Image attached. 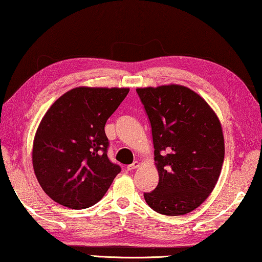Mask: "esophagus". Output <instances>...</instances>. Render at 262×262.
Returning a JSON list of instances; mask_svg holds the SVG:
<instances>
[{
    "label": "esophagus",
    "mask_w": 262,
    "mask_h": 262,
    "mask_svg": "<svg viewBox=\"0 0 262 262\" xmlns=\"http://www.w3.org/2000/svg\"><path fill=\"white\" fill-rule=\"evenodd\" d=\"M139 161H135V162H133L132 164H129V165H127V170H134V169H136L139 167Z\"/></svg>",
    "instance_id": "1"
}]
</instances>
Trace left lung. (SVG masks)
I'll use <instances>...</instances> for the list:
<instances>
[{
    "instance_id": "1",
    "label": "left lung",
    "mask_w": 262,
    "mask_h": 262,
    "mask_svg": "<svg viewBox=\"0 0 262 262\" xmlns=\"http://www.w3.org/2000/svg\"><path fill=\"white\" fill-rule=\"evenodd\" d=\"M151 126L160 181L144 193L154 211L189 213L212 192L225 147L222 124L201 95L181 85L136 90Z\"/></svg>"
}]
</instances>
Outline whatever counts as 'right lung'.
Returning <instances> with one entry per match:
<instances>
[{"mask_svg":"<svg viewBox=\"0 0 262 262\" xmlns=\"http://www.w3.org/2000/svg\"><path fill=\"white\" fill-rule=\"evenodd\" d=\"M129 89L77 87L53 102L41 119L32 148V164L44 192L74 210L103 197L120 165L107 156L105 124Z\"/></svg>","mask_w":262,"mask_h":262,"instance_id":"1","label":"right lung"}]
</instances>
